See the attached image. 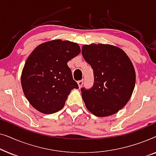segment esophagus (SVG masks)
Segmentation results:
<instances>
[{"mask_svg":"<svg viewBox=\"0 0 156 156\" xmlns=\"http://www.w3.org/2000/svg\"><path fill=\"white\" fill-rule=\"evenodd\" d=\"M83 83H84V80H80L77 82V84H78V86L80 88L82 87V86L83 85Z\"/></svg>","mask_w":156,"mask_h":156,"instance_id":"esophagus-1","label":"esophagus"}]
</instances>
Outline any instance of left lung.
<instances>
[{
  "label": "left lung",
  "mask_w": 156,
  "mask_h": 156,
  "mask_svg": "<svg viewBox=\"0 0 156 156\" xmlns=\"http://www.w3.org/2000/svg\"><path fill=\"white\" fill-rule=\"evenodd\" d=\"M82 54L94 75L90 89H81L87 110L99 117L116 114L128 103L135 87L131 60L122 49L108 44H84Z\"/></svg>",
  "instance_id": "left-lung-1"
}]
</instances>
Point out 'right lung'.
Here are the masks:
<instances>
[{"label": "right lung", "mask_w": 156, "mask_h": 156, "mask_svg": "<svg viewBox=\"0 0 156 156\" xmlns=\"http://www.w3.org/2000/svg\"><path fill=\"white\" fill-rule=\"evenodd\" d=\"M81 52L76 42L60 39L39 44L25 62L21 74L23 93L31 106L42 114L58 112L78 84L67 62Z\"/></svg>", "instance_id": "add662e5"}]
</instances>
